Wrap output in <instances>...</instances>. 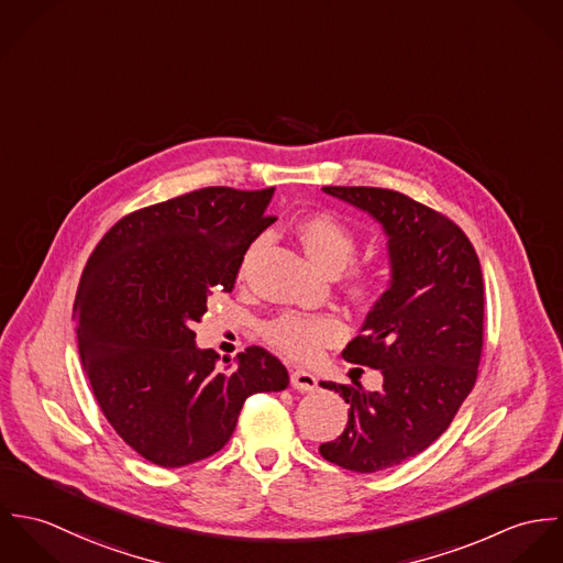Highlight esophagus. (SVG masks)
I'll list each match as a JSON object with an SVG mask.
<instances>
[{
	"instance_id": "esophagus-1",
	"label": "esophagus",
	"mask_w": 563,
	"mask_h": 563,
	"mask_svg": "<svg viewBox=\"0 0 563 563\" xmlns=\"http://www.w3.org/2000/svg\"><path fill=\"white\" fill-rule=\"evenodd\" d=\"M290 384H292L297 390H301V393H310V390H314V388L319 386L317 377H314L312 373H308V371H301V368L290 371Z\"/></svg>"
}]
</instances>
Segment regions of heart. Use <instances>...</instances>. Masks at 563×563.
Wrapping results in <instances>:
<instances>
[{"instance_id":"1","label":"heart","mask_w":563,"mask_h":563,"mask_svg":"<svg viewBox=\"0 0 563 563\" xmlns=\"http://www.w3.org/2000/svg\"><path fill=\"white\" fill-rule=\"evenodd\" d=\"M297 236L308 255L327 273L344 268L357 251L355 234L331 214L306 217L297 225ZM253 249L246 253V260ZM384 284L386 273L377 264H355L349 271V290L357 301H373ZM264 338L279 353L297 362H310L344 338V324L333 314L282 312L264 324Z\"/></svg>"}]
</instances>
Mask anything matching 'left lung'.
<instances>
[{
    "label": "left lung",
    "instance_id": "1",
    "mask_svg": "<svg viewBox=\"0 0 563 563\" xmlns=\"http://www.w3.org/2000/svg\"><path fill=\"white\" fill-rule=\"evenodd\" d=\"M371 212L388 234L393 286L342 357L379 368L377 393L322 382L351 405L344 431L319 446L353 473L393 468L422 453L475 388L483 351V275L477 251L446 214L390 188L324 186Z\"/></svg>",
    "mask_w": 563,
    "mask_h": 563
}]
</instances>
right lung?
I'll return each instance as SVG.
<instances>
[{
	"instance_id": "obj_1",
	"label": "right lung",
	"mask_w": 563,
	"mask_h": 563,
	"mask_svg": "<svg viewBox=\"0 0 563 563\" xmlns=\"http://www.w3.org/2000/svg\"><path fill=\"white\" fill-rule=\"evenodd\" d=\"M275 188H199L134 210L97 242L76 312L81 366L110 427L147 462L179 468L219 453L242 402L288 386L286 366L249 346L232 371L195 346L212 288L232 292L244 253L275 217Z\"/></svg>"
}]
</instances>
